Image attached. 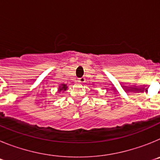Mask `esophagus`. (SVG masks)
<instances>
[{"mask_svg": "<svg viewBox=\"0 0 160 160\" xmlns=\"http://www.w3.org/2000/svg\"><path fill=\"white\" fill-rule=\"evenodd\" d=\"M78 82L79 83H83L86 82V78H85L84 77H82V78H80L78 79Z\"/></svg>", "mask_w": 160, "mask_h": 160, "instance_id": "34e87169", "label": "esophagus"}]
</instances>
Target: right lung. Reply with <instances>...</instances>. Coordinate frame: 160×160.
I'll return each mask as SVG.
<instances>
[{
  "label": "right lung",
  "mask_w": 160,
  "mask_h": 160,
  "mask_svg": "<svg viewBox=\"0 0 160 160\" xmlns=\"http://www.w3.org/2000/svg\"><path fill=\"white\" fill-rule=\"evenodd\" d=\"M66 88H67V87H66V85H65V84H62V87H60V90H66Z\"/></svg>",
  "instance_id": "right-lung-1"
}]
</instances>
